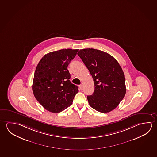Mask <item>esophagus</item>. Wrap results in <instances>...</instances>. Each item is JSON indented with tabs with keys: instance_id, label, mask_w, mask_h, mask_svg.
I'll return each mask as SVG.
<instances>
[{
	"instance_id": "1",
	"label": "esophagus",
	"mask_w": 157,
	"mask_h": 157,
	"mask_svg": "<svg viewBox=\"0 0 157 157\" xmlns=\"http://www.w3.org/2000/svg\"><path fill=\"white\" fill-rule=\"evenodd\" d=\"M79 87L80 89V90H82V87H83V84H81L79 85Z\"/></svg>"
}]
</instances>
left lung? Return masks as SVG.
<instances>
[{"label": "left lung", "mask_w": 157, "mask_h": 157, "mask_svg": "<svg viewBox=\"0 0 157 157\" xmlns=\"http://www.w3.org/2000/svg\"><path fill=\"white\" fill-rule=\"evenodd\" d=\"M78 55L94 82V93L87 96L90 106L101 113L113 111L126 94L125 78L121 66L111 55L97 49H82Z\"/></svg>", "instance_id": "obj_1"}]
</instances>
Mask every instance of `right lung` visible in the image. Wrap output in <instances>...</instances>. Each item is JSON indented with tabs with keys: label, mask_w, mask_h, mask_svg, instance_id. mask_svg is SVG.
I'll return each instance as SVG.
<instances>
[{
	"label": "right lung",
	"mask_w": 157,
	"mask_h": 157,
	"mask_svg": "<svg viewBox=\"0 0 157 157\" xmlns=\"http://www.w3.org/2000/svg\"><path fill=\"white\" fill-rule=\"evenodd\" d=\"M78 50L62 49L42 57L34 75L32 90L34 97L47 111L59 113L71 105L79 91L70 82L67 67Z\"/></svg>",
	"instance_id": "obj_1"
}]
</instances>
